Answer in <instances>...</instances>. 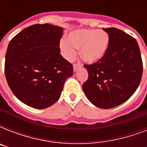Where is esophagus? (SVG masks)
<instances>
[{"instance_id":"obj_1","label":"esophagus","mask_w":147,"mask_h":147,"mask_svg":"<svg viewBox=\"0 0 147 147\" xmlns=\"http://www.w3.org/2000/svg\"><path fill=\"white\" fill-rule=\"evenodd\" d=\"M82 66L81 64H74L73 65V70L74 71H76L78 68H81V67Z\"/></svg>"}]
</instances>
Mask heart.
<instances>
[{"label": "heart", "instance_id": "heart-1", "mask_svg": "<svg viewBox=\"0 0 147 147\" xmlns=\"http://www.w3.org/2000/svg\"><path fill=\"white\" fill-rule=\"evenodd\" d=\"M109 36L105 31L97 29H79L70 32L68 39L60 41L59 47L66 59L71 60L81 49V56L88 63L101 59L109 46Z\"/></svg>", "mask_w": 147, "mask_h": 147}]
</instances>
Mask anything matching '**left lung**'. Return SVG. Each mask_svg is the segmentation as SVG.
Masks as SVG:
<instances>
[{"label":"left lung","mask_w":147,"mask_h":147,"mask_svg":"<svg viewBox=\"0 0 147 147\" xmlns=\"http://www.w3.org/2000/svg\"><path fill=\"white\" fill-rule=\"evenodd\" d=\"M109 46L96 63L85 65L88 78L82 85L90 102L109 109L127 100L139 86L143 74L141 54L137 40L116 28L103 29Z\"/></svg>","instance_id":"obj_1"}]
</instances>
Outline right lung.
<instances>
[{"label":"right lung","mask_w":147,"mask_h":147,"mask_svg":"<svg viewBox=\"0 0 147 147\" xmlns=\"http://www.w3.org/2000/svg\"><path fill=\"white\" fill-rule=\"evenodd\" d=\"M63 28L49 24L26 27L10 40L5 56L7 84L20 101L36 109L55 104L73 67L60 54Z\"/></svg>","instance_id":"obj_1"}]
</instances>
